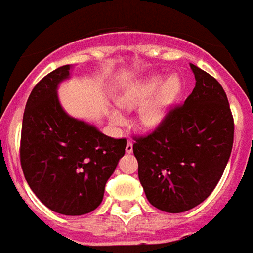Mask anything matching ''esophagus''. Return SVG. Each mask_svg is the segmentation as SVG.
<instances>
[{"mask_svg":"<svg viewBox=\"0 0 253 253\" xmlns=\"http://www.w3.org/2000/svg\"><path fill=\"white\" fill-rule=\"evenodd\" d=\"M125 152H126V153H132V152H133V143H132L130 140H128V143H126Z\"/></svg>","mask_w":253,"mask_h":253,"instance_id":"1","label":"esophagus"}]
</instances>
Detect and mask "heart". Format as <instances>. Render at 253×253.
<instances>
[{
	"label": "heart",
	"instance_id": "1",
	"mask_svg": "<svg viewBox=\"0 0 253 253\" xmlns=\"http://www.w3.org/2000/svg\"><path fill=\"white\" fill-rule=\"evenodd\" d=\"M181 89L182 83L178 75H171L167 79L160 75L147 76L120 96V104L132 110L143 104L139 110V121L145 126H157L177 101ZM110 117L115 125L125 121L123 113L118 110H111Z\"/></svg>",
	"mask_w": 253,
	"mask_h": 253
}]
</instances>
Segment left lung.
<instances>
[{
  "mask_svg": "<svg viewBox=\"0 0 253 253\" xmlns=\"http://www.w3.org/2000/svg\"><path fill=\"white\" fill-rule=\"evenodd\" d=\"M195 87L169 110L159 126L135 136L133 154L147 201L167 213L192 209L224 172L234 142V120L221 84L191 64Z\"/></svg>",
  "mask_w": 253,
  "mask_h": 253,
  "instance_id": "obj_1",
  "label": "left lung"
}]
</instances>
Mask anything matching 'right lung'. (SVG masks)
I'll list each match as a JSON object with an SVG mask.
<instances>
[{
    "instance_id": "right-lung-1",
    "label": "right lung",
    "mask_w": 253,
    "mask_h": 253,
    "mask_svg": "<svg viewBox=\"0 0 253 253\" xmlns=\"http://www.w3.org/2000/svg\"><path fill=\"white\" fill-rule=\"evenodd\" d=\"M69 69L57 68L30 93L22 123L20 166L30 189L48 209L81 216L103 201L126 139L110 138L62 110L57 87L69 78Z\"/></svg>"
}]
</instances>
